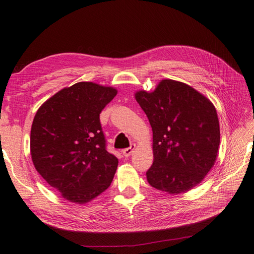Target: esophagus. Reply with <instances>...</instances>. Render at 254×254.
<instances>
[{
    "mask_svg": "<svg viewBox=\"0 0 254 254\" xmlns=\"http://www.w3.org/2000/svg\"><path fill=\"white\" fill-rule=\"evenodd\" d=\"M134 149H135V145H134V144H131L130 147L126 148V149L122 150V153H123L124 156H129V155L132 154V152H133Z\"/></svg>",
    "mask_w": 254,
    "mask_h": 254,
    "instance_id": "1",
    "label": "esophagus"
}]
</instances>
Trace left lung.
<instances>
[{
    "instance_id": "left-lung-1",
    "label": "left lung",
    "mask_w": 254,
    "mask_h": 254,
    "mask_svg": "<svg viewBox=\"0 0 254 254\" xmlns=\"http://www.w3.org/2000/svg\"><path fill=\"white\" fill-rule=\"evenodd\" d=\"M135 100L149 120L153 164L146 172L150 186L170 194L191 190L215 163L220 124L213 104L191 86L162 80L152 92Z\"/></svg>"
}]
</instances>
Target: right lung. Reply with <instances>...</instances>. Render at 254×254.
<instances>
[{"label":"right lung","instance_id":"right-lung-1","mask_svg":"<svg viewBox=\"0 0 254 254\" xmlns=\"http://www.w3.org/2000/svg\"><path fill=\"white\" fill-rule=\"evenodd\" d=\"M117 93L113 87L80 82L52 95L34 116L32 163L69 202H90L115 177L119 161L106 150L100 113Z\"/></svg>","mask_w":254,"mask_h":254}]
</instances>
